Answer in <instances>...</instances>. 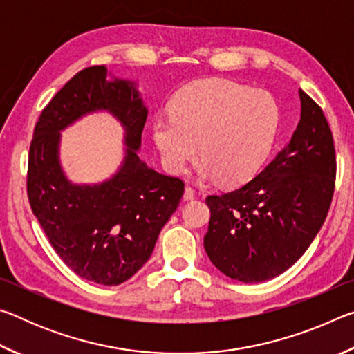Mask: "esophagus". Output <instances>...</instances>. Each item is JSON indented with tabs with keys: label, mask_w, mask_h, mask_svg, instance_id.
I'll list each match as a JSON object with an SVG mask.
<instances>
[{
	"label": "esophagus",
	"mask_w": 354,
	"mask_h": 354,
	"mask_svg": "<svg viewBox=\"0 0 354 354\" xmlns=\"http://www.w3.org/2000/svg\"><path fill=\"white\" fill-rule=\"evenodd\" d=\"M195 198V190L190 185H185L184 189V200H194Z\"/></svg>",
	"instance_id": "1"
}]
</instances>
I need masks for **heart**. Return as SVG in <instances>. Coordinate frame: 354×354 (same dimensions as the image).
I'll list each match as a JSON object with an SVG mask.
<instances>
[{
  "label": "heart",
  "mask_w": 354,
  "mask_h": 354,
  "mask_svg": "<svg viewBox=\"0 0 354 354\" xmlns=\"http://www.w3.org/2000/svg\"><path fill=\"white\" fill-rule=\"evenodd\" d=\"M279 111L270 93L227 80L192 84L158 117L153 137L164 162L184 173L200 156L201 176L227 185L250 181L266 162L277 137Z\"/></svg>",
  "instance_id": "b5f03b06"
}]
</instances>
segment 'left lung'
I'll return each instance as SVG.
<instances>
[{"mask_svg": "<svg viewBox=\"0 0 354 354\" xmlns=\"http://www.w3.org/2000/svg\"><path fill=\"white\" fill-rule=\"evenodd\" d=\"M299 100L301 118L287 147L242 187L206 198V253L221 273L242 283H261L292 267L331 206L333 133L322 107L303 91Z\"/></svg>", "mask_w": 354, "mask_h": 354, "instance_id": "8db88e82", "label": "left lung"}]
</instances>
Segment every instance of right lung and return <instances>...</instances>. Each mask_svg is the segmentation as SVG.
Listing matches in <instances>:
<instances>
[{
	"instance_id": "obj_1",
	"label": "right lung",
	"mask_w": 354,
	"mask_h": 354,
	"mask_svg": "<svg viewBox=\"0 0 354 354\" xmlns=\"http://www.w3.org/2000/svg\"><path fill=\"white\" fill-rule=\"evenodd\" d=\"M107 109L127 129V158L109 182L73 186L57 159L58 131L84 113ZM147 107L127 81H107L104 65L71 77L41 111L28 156V200L65 266L103 286L129 279L151 256L184 194L181 178L148 169L137 156Z\"/></svg>"
}]
</instances>
